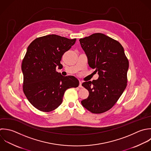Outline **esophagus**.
Here are the masks:
<instances>
[{"label":"esophagus","mask_w":151,"mask_h":151,"mask_svg":"<svg viewBox=\"0 0 151 151\" xmlns=\"http://www.w3.org/2000/svg\"><path fill=\"white\" fill-rule=\"evenodd\" d=\"M79 88H83V86H82V81H80V82H79Z\"/></svg>","instance_id":"obj_1"}]
</instances>
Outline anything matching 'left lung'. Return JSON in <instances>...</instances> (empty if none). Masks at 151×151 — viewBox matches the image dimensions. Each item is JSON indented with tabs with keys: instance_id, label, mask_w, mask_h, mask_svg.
Returning a JSON list of instances; mask_svg holds the SVG:
<instances>
[{
	"instance_id": "8db88e82",
	"label": "left lung",
	"mask_w": 151,
	"mask_h": 151,
	"mask_svg": "<svg viewBox=\"0 0 151 151\" xmlns=\"http://www.w3.org/2000/svg\"><path fill=\"white\" fill-rule=\"evenodd\" d=\"M79 42L89 66L99 75L97 80L82 83L89 94L81 104L93 114H102L114 106L125 89L129 61L121 44L103 33L92 34Z\"/></svg>"
}]
</instances>
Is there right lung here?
Listing matches in <instances>:
<instances>
[{"label":"right lung","mask_w":151,"mask_h":151,"mask_svg":"<svg viewBox=\"0 0 151 151\" xmlns=\"http://www.w3.org/2000/svg\"><path fill=\"white\" fill-rule=\"evenodd\" d=\"M76 40L49 35L35 39L27 47L22 63L23 91L37 109L46 112L55 110L62 104L66 90L79 86L75 76H63L56 70V66H62L63 55Z\"/></svg>","instance_id":"add662e5"}]
</instances>
